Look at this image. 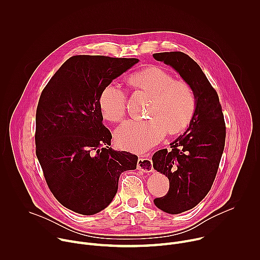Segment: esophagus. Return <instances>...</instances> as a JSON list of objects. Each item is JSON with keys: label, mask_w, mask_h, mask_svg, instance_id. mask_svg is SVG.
<instances>
[{"label": "esophagus", "mask_w": 260, "mask_h": 260, "mask_svg": "<svg viewBox=\"0 0 260 260\" xmlns=\"http://www.w3.org/2000/svg\"><path fill=\"white\" fill-rule=\"evenodd\" d=\"M138 170L144 173H151L153 171V162L150 157H141L138 160Z\"/></svg>", "instance_id": "obj_1"}]
</instances>
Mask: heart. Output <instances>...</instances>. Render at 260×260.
Wrapping results in <instances>:
<instances>
[{
	"label": "heart",
	"instance_id": "obj_1",
	"mask_svg": "<svg viewBox=\"0 0 260 260\" xmlns=\"http://www.w3.org/2000/svg\"><path fill=\"white\" fill-rule=\"evenodd\" d=\"M128 84L137 91L150 96L144 119L129 120L115 132V142L124 150L143 152L170 134L183 131L191 121L198 107L194 88L186 81L176 80L169 71L150 67L135 72ZM100 109L103 116L112 122L126 117L127 91L116 82H111L101 92Z\"/></svg>",
	"mask_w": 260,
	"mask_h": 260
}]
</instances>
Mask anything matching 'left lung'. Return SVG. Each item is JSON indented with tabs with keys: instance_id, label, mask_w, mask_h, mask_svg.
Here are the masks:
<instances>
[{
	"instance_id": "8db88e82",
	"label": "left lung",
	"mask_w": 260,
	"mask_h": 260,
	"mask_svg": "<svg viewBox=\"0 0 260 260\" xmlns=\"http://www.w3.org/2000/svg\"><path fill=\"white\" fill-rule=\"evenodd\" d=\"M156 60L173 67L194 88L198 107L189 127L172 149H161L152 156L153 168L170 181L167 196L155 199V206L169 214L194 208L210 191L224 150L226 127L215 88L201 67L181 51L154 53Z\"/></svg>"
}]
</instances>
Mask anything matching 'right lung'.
I'll list each match as a JSON object with an SVG mask.
<instances>
[{
  "mask_svg": "<svg viewBox=\"0 0 260 260\" xmlns=\"http://www.w3.org/2000/svg\"><path fill=\"white\" fill-rule=\"evenodd\" d=\"M138 58L74 55L44 87L36 111V155L54 198L82 215L104 210L114 199L121 173L138 156L110 148L100 95Z\"/></svg>",
  "mask_w": 260,
  "mask_h": 260,
  "instance_id": "right-lung-1",
  "label": "right lung"
}]
</instances>
